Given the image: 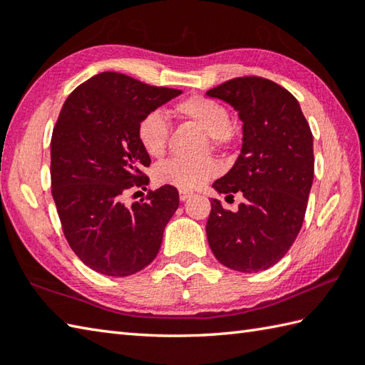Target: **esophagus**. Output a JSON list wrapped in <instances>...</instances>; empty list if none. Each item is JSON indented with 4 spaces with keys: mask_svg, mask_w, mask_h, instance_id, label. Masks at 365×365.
I'll return each mask as SVG.
<instances>
[{
    "mask_svg": "<svg viewBox=\"0 0 365 365\" xmlns=\"http://www.w3.org/2000/svg\"><path fill=\"white\" fill-rule=\"evenodd\" d=\"M190 197H191V192H188V191H180V200H182V202H185V200L190 199Z\"/></svg>",
    "mask_w": 365,
    "mask_h": 365,
    "instance_id": "obj_1",
    "label": "esophagus"
}]
</instances>
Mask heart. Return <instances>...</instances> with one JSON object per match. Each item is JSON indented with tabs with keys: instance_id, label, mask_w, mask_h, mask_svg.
<instances>
[{
	"instance_id": "b5f03b06",
	"label": "heart",
	"mask_w": 365,
	"mask_h": 365,
	"mask_svg": "<svg viewBox=\"0 0 365 365\" xmlns=\"http://www.w3.org/2000/svg\"><path fill=\"white\" fill-rule=\"evenodd\" d=\"M173 114L191 125L202 130L208 136L213 150L227 147L234 139L227 108L213 98L190 96L173 106ZM136 138L143 150L152 158H161L166 153L169 127L166 119L157 111L147 113L136 125ZM220 166L212 158L200 161L173 160L155 169V182L182 191H192L218 175Z\"/></svg>"
}]
</instances>
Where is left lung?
<instances>
[{
  "instance_id": "1",
  "label": "left lung",
  "mask_w": 365,
  "mask_h": 365,
  "mask_svg": "<svg viewBox=\"0 0 365 365\" xmlns=\"http://www.w3.org/2000/svg\"><path fill=\"white\" fill-rule=\"evenodd\" d=\"M238 111L243 145L235 165L213 183L234 197L237 212L210 200V250L224 267L257 273L281 260L304 221L314 182V141L298 100L262 76H240L207 92Z\"/></svg>"
}]
</instances>
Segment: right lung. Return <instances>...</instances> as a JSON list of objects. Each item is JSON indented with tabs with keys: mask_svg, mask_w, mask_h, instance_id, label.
<instances>
[{
	"mask_svg": "<svg viewBox=\"0 0 365 365\" xmlns=\"http://www.w3.org/2000/svg\"><path fill=\"white\" fill-rule=\"evenodd\" d=\"M182 91L150 86L118 72L80 84L63 105L51 135V195L64 237L97 273L123 277L153 262L163 230L178 207V191L161 187L131 205L123 197L145 188L150 166L136 125Z\"/></svg>",
	"mask_w": 365,
	"mask_h": 365,
	"instance_id": "obj_1",
	"label": "right lung"
}]
</instances>
